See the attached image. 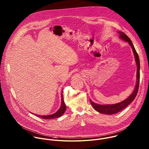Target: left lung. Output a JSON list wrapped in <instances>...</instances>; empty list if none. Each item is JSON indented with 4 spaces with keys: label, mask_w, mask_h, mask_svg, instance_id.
Wrapping results in <instances>:
<instances>
[{
    "label": "left lung",
    "mask_w": 149,
    "mask_h": 149,
    "mask_svg": "<svg viewBox=\"0 0 149 149\" xmlns=\"http://www.w3.org/2000/svg\"><path fill=\"white\" fill-rule=\"evenodd\" d=\"M118 33L120 34V38L123 39L124 40L128 42L129 44L131 45L133 52L135 56V61L136 62V65H137V82H136V85L135 88V90L134 91L133 93L127 99L124 100L122 102H120L117 104H107V105H100L96 103H95L92 102L91 100L90 102L91 103V104L93 107V108L98 112L105 114H114L117 113H118L121 110H123L124 108H125L127 106H128L135 98V97L137 95L138 89H139V81H140V61H139V56L134 47V46L130 39V38L123 32L121 31H118Z\"/></svg>",
    "instance_id": "8db88e82"
}]
</instances>
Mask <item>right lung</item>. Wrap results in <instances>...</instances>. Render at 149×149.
<instances>
[{
    "mask_svg": "<svg viewBox=\"0 0 149 149\" xmlns=\"http://www.w3.org/2000/svg\"><path fill=\"white\" fill-rule=\"evenodd\" d=\"M65 109H66V106H65V105L64 104V102L63 93H61V106H60V108L58 109V110L56 113H54L53 114H52V115H49V116H38V115H36V116L37 117L42 118L43 119L50 120V119H53V118H58V117H60V116H61L64 113V112L65 111Z\"/></svg>",
    "mask_w": 149,
    "mask_h": 149,
    "instance_id": "add662e5",
    "label": "right lung"
}]
</instances>
